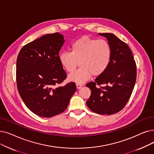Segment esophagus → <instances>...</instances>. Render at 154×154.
<instances>
[{
    "label": "esophagus",
    "instance_id": "obj_1",
    "mask_svg": "<svg viewBox=\"0 0 154 154\" xmlns=\"http://www.w3.org/2000/svg\"><path fill=\"white\" fill-rule=\"evenodd\" d=\"M76 86H77V89H80L82 87V84H76Z\"/></svg>",
    "mask_w": 154,
    "mask_h": 154
}]
</instances>
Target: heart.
<instances>
[{
	"mask_svg": "<svg viewBox=\"0 0 154 154\" xmlns=\"http://www.w3.org/2000/svg\"><path fill=\"white\" fill-rule=\"evenodd\" d=\"M70 50L60 53L58 61L69 73L75 70L79 62L81 67L68 78L76 84L84 82L92 75H102L108 68L112 58L111 46L104 39L84 36L73 42Z\"/></svg>",
	"mask_w": 154,
	"mask_h": 154,
	"instance_id": "obj_1",
	"label": "heart"
}]
</instances>
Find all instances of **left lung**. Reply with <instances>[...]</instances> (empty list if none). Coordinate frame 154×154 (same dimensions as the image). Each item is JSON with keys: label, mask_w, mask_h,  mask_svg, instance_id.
<instances>
[{"label": "left lung", "mask_w": 154, "mask_h": 154, "mask_svg": "<svg viewBox=\"0 0 154 154\" xmlns=\"http://www.w3.org/2000/svg\"><path fill=\"white\" fill-rule=\"evenodd\" d=\"M104 36L112 48L108 68L94 82L86 84L91 94L86 104L97 114L111 115L121 111L129 100L137 79V67L128 46L112 33H99ZM103 84L101 88L95 85Z\"/></svg>", "instance_id": "obj_1"}]
</instances>
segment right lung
<instances>
[{"label": "right lung", "instance_id": "1", "mask_svg": "<svg viewBox=\"0 0 154 154\" xmlns=\"http://www.w3.org/2000/svg\"><path fill=\"white\" fill-rule=\"evenodd\" d=\"M64 42L59 32L45 35L24 46L17 56L19 93L27 108L38 116L50 118L60 114L76 91L74 82L53 88L66 77L58 61Z\"/></svg>", "mask_w": 154, "mask_h": 154}]
</instances>
